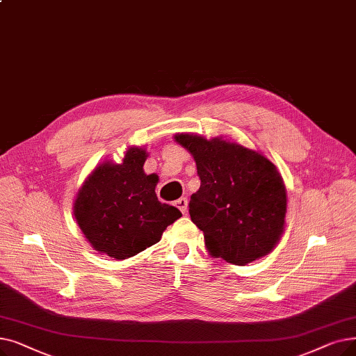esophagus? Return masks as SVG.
Instances as JSON below:
<instances>
[{"label":"esophagus","mask_w":356,"mask_h":356,"mask_svg":"<svg viewBox=\"0 0 356 356\" xmlns=\"http://www.w3.org/2000/svg\"><path fill=\"white\" fill-rule=\"evenodd\" d=\"M176 207H177L183 213H186V211H188V199H186V197L177 199V200H176Z\"/></svg>","instance_id":"1"}]
</instances>
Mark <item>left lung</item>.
I'll list each match as a JSON object with an SVG mask.
<instances>
[{
  "instance_id": "obj_1",
  "label": "left lung",
  "mask_w": 356,
  "mask_h": 356,
  "mask_svg": "<svg viewBox=\"0 0 356 356\" xmlns=\"http://www.w3.org/2000/svg\"><path fill=\"white\" fill-rule=\"evenodd\" d=\"M175 138L196 161L200 188L191 196L189 213L204 231L208 250L234 265L270 253L286 212V191L276 167L261 154L221 138Z\"/></svg>"
}]
</instances>
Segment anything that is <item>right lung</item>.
<instances>
[{
	"mask_svg": "<svg viewBox=\"0 0 356 356\" xmlns=\"http://www.w3.org/2000/svg\"><path fill=\"white\" fill-rule=\"evenodd\" d=\"M147 152L132 147L122 164L103 163L76 195L74 215L83 234L100 253L128 259L160 241L181 212L161 204L157 175H145Z\"/></svg>",
	"mask_w": 356,
	"mask_h": 356,
	"instance_id": "right-lung-1",
	"label": "right lung"
}]
</instances>
